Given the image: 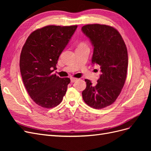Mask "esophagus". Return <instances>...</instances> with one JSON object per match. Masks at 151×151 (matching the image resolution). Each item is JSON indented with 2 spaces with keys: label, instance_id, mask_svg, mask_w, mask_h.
<instances>
[{
  "label": "esophagus",
  "instance_id": "obj_1",
  "mask_svg": "<svg viewBox=\"0 0 151 151\" xmlns=\"http://www.w3.org/2000/svg\"><path fill=\"white\" fill-rule=\"evenodd\" d=\"M77 79L76 78H74V77H71L70 78V81L71 83H74V82H76Z\"/></svg>",
  "mask_w": 151,
  "mask_h": 151
}]
</instances>
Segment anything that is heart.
<instances>
[{
	"mask_svg": "<svg viewBox=\"0 0 151 151\" xmlns=\"http://www.w3.org/2000/svg\"><path fill=\"white\" fill-rule=\"evenodd\" d=\"M79 47H87V45H86V44L84 43H81L79 44Z\"/></svg>",
	"mask_w": 151,
	"mask_h": 151,
	"instance_id": "1",
	"label": "heart"
}]
</instances>
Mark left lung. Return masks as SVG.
I'll return each instance as SVG.
<instances>
[{"label":"left lung","instance_id":"1","mask_svg":"<svg viewBox=\"0 0 151 151\" xmlns=\"http://www.w3.org/2000/svg\"><path fill=\"white\" fill-rule=\"evenodd\" d=\"M94 47L92 63L100 66L101 74L96 84L85 79L83 98L89 106L101 109L116 101L127 77L128 53L121 35L111 26L93 24L82 27Z\"/></svg>","mask_w":151,"mask_h":151}]
</instances>
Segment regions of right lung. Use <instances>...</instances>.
<instances>
[{
  "mask_svg": "<svg viewBox=\"0 0 151 151\" xmlns=\"http://www.w3.org/2000/svg\"><path fill=\"white\" fill-rule=\"evenodd\" d=\"M77 28L47 26L27 38L20 55V71L31 98L39 106L52 108L60 104L70 80L52 74L59 56Z\"/></svg>",
  "mask_w": 151,
  "mask_h": 151,
  "instance_id": "add662e5",
  "label": "right lung"
}]
</instances>
